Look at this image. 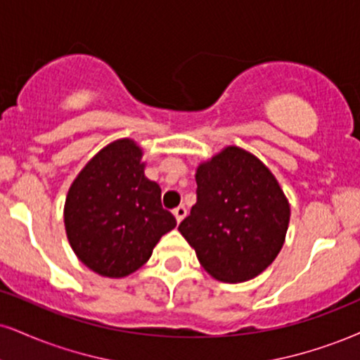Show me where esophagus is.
Wrapping results in <instances>:
<instances>
[{"mask_svg":"<svg viewBox=\"0 0 360 360\" xmlns=\"http://www.w3.org/2000/svg\"><path fill=\"white\" fill-rule=\"evenodd\" d=\"M172 213H174V216H176V221L177 223H181L184 219V216L188 214V210H186L184 206H177L174 211H172Z\"/></svg>","mask_w":360,"mask_h":360,"instance_id":"obj_1","label":"esophagus"}]
</instances>
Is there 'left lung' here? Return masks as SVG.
I'll use <instances>...</instances> for the list:
<instances>
[{"mask_svg": "<svg viewBox=\"0 0 360 360\" xmlns=\"http://www.w3.org/2000/svg\"><path fill=\"white\" fill-rule=\"evenodd\" d=\"M198 201L179 224L201 266L226 283L255 278L285 243L290 205L257 155L236 146L196 169Z\"/></svg>", "mask_w": 360, "mask_h": 360, "instance_id": "left-lung-1", "label": "left lung"}]
</instances>
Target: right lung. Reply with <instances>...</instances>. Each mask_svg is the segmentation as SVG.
Segmentation results:
<instances>
[{
    "label": "right lung",
    "mask_w": 360,
    "mask_h": 360,
    "mask_svg": "<svg viewBox=\"0 0 360 360\" xmlns=\"http://www.w3.org/2000/svg\"><path fill=\"white\" fill-rule=\"evenodd\" d=\"M142 149L117 139L85 164L63 207L65 231L77 258L90 270L122 278L153 255L176 218L161 205V188L147 179Z\"/></svg>",
    "instance_id": "obj_1"
}]
</instances>
